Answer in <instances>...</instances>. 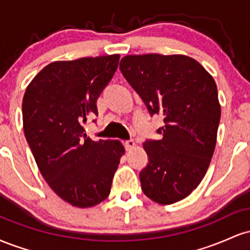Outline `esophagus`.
I'll list each match as a JSON object with an SVG mask.
<instances>
[{"label": "esophagus", "mask_w": 250, "mask_h": 250, "mask_svg": "<svg viewBox=\"0 0 250 250\" xmlns=\"http://www.w3.org/2000/svg\"><path fill=\"white\" fill-rule=\"evenodd\" d=\"M125 149H127V150H130L131 148H134L135 147V141L134 140H127V141L125 142Z\"/></svg>", "instance_id": "obj_1"}]
</instances>
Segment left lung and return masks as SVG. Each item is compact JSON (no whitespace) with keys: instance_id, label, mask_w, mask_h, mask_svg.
Listing matches in <instances>:
<instances>
[{"instance_id":"left-lung-1","label":"left lung","mask_w":250,"mask_h":250,"mask_svg":"<svg viewBox=\"0 0 250 250\" xmlns=\"http://www.w3.org/2000/svg\"><path fill=\"white\" fill-rule=\"evenodd\" d=\"M122 75L145 102L150 116L160 114L161 140L148 139V163L140 171L150 200L171 205L183 200L205 177L214 154L221 107L214 79L185 55H128Z\"/></svg>"}]
</instances>
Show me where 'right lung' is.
Here are the masks:
<instances>
[{
    "label": "right lung",
    "instance_id": "add662e5",
    "mask_svg": "<svg viewBox=\"0 0 250 250\" xmlns=\"http://www.w3.org/2000/svg\"><path fill=\"white\" fill-rule=\"evenodd\" d=\"M119 60L107 55L53 62L37 74L23 96V130L37 167L63 201L79 208L107 199L125 153L119 141H91L82 127L89 116L97 115V99Z\"/></svg>",
    "mask_w": 250,
    "mask_h": 250
}]
</instances>
